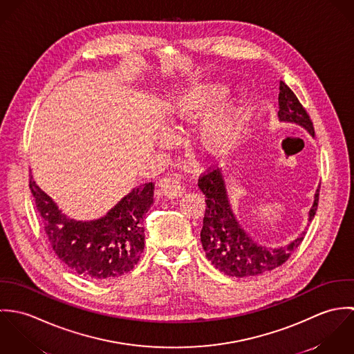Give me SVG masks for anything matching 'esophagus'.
Segmentation results:
<instances>
[{
	"label": "esophagus",
	"mask_w": 354,
	"mask_h": 354,
	"mask_svg": "<svg viewBox=\"0 0 354 354\" xmlns=\"http://www.w3.org/2000/svg\"><path fill=\"white\" fill-rule=\"evenodd\" d=\"M160 189L170 199L178 198V196H181L185 192L184 184L181 181L176 180V178H165V180H162L160 181Z\"/></svg>",
	"instance_id": "34e87169"
}]
</instances>
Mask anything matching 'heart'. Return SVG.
Here are the masks:
<instances>
[{
    "instance_id": "obj_1",
    "label": "heart",
    "mask_w": 354,
    "mask_h": 354,
    "mask_svg": "<svg viewBox=\"0 0 354 354\" xmlns=\"http://www.w3.org/2000/svg\"><path fill=\"white\" fill-rule=\"evenodd\" d=\"M226 95L225 86L202 84L177 95L169 107L170 120L174 124L192 122L203 113L215 106ZM239 132V117L234 110L219 111L204 118L198 129V145L209 155L227 151L236 142Z\"/></svg>"
}]
</instances>
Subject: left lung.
<instances>
[{"label": "left lung", "instance_id": "obj_1", "mask_svg": "<svg viewBox=\"0 0 354 354\" xmlns=\"http://www.w3.org/2000/svg\"><path fill=\"white\" fill-rule=\"evenodd\" d=\"M278 102V117L281 121L296 122L315 136V128L309 114L296 94L282 80L279 83ZM198 185L205 196L207 204L201 232L203 250L215 268L226 275L247 278L271 271L282 266L303 243L305 232L289 245L281 248H268L254 243L234 218L221 169L208 167L199 177ZM319 191L320 187L316 189L313 205L309 211V222L317 209Z\"/></svg>", "mask_w": 354, "mask_h": 354}]
</instances>
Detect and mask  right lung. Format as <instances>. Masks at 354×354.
I'll return each instance as SVG.
<instances>
[{
    "label": "right lung",
    "mask_w": 354,
    "mask_h": 354,
    "mask_svg": "<svg viewBox=\"0 0 354 354\" xmlns=\"http://www.w3.org/2000/svg\"><path fill=\"white\" fill-rule=\"evenodd\" d=\"M30 189L53 251L75 274L110 282L138 264L145 250V215L153 203L152 183L133 188L106 216L91 222L66 218L31 174Z\"/></svg>",
    "instance_id": "right-lung-1"
}]
</instances>
